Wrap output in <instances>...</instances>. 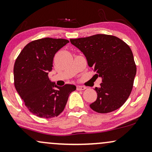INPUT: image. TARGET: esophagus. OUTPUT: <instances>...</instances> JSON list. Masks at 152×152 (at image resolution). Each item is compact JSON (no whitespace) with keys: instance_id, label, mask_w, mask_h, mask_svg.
<instances>
[{"instance_id":"esophagus-1","label":"esophagus","mask_w":152,"mask_h":152,"mask_svg":"<svg viewBox=\"0 0 152 152\" xmlns=\"http://www.w3.org/2000/svg\"><path fill=\"white\" fill-rule=\"evenodd\" d=\"M86 88H87L86 87L81 86V85H77V90H85Z\"/></svg>"}]
</instances>
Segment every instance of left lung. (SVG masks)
Segmentation results:
<instances>
[{
	"instance_id": "1",
	"label": "left lung",
	"mask_w": 152,
	"mask_h": 152,
	"mask_svg": "<svg viewBox=\"0 0 152 152\" xmlns=\"http://www.w3.org/2000/svg\"><path fill=\"white\" fill-rule=\"evenodd\" d=\"M70 42L86 57L87 64L102 78L100 87L90 108L98 113H108L124 104L131 94L137 67L129 46L119 37L97 34L70 39Z\"/></svg>"
}]
</instances>
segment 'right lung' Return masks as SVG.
<instances>
[{"label": "right lung", "mask_w": 152, "mask_h": 152, "mask_svg": "<svg viewBox=\"0 0 152 152\" xmlns=\"http://www.w3.org/2000/svg\"><path fill=\"white\" fill-rule=\"evenodd\" d=\"M68 42L65 39L51 37L33 40L16 59L15 87L26 107L37 117L48 119L58 116L65 109L69 94L76 90L70 84L57 86L48 77L55 53Z\"/></svg>", "instance_id": "obj_1"}]
</instances>
